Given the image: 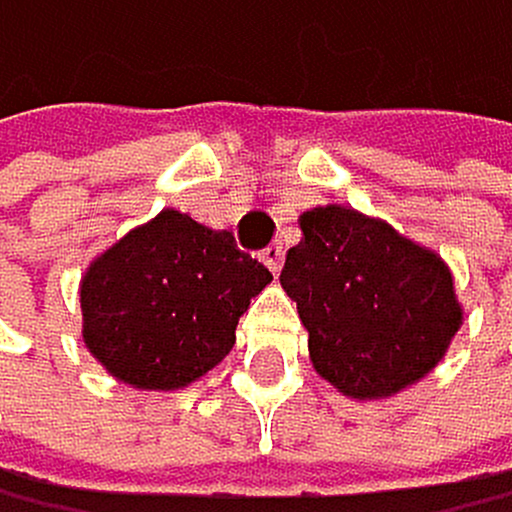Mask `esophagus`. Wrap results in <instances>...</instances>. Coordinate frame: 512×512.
<instances>
[{
	"label": "esophagus",
	"mask_w": 512,
	"mask_h": 512,
	"mask_svg": "<svg viewBox=\"0 0 512 512\" xmlns=\"http://www.w3.org/2000/svg\"><path fill=\"white\" fill-rule=\"evenodd\" d=\"M261 261L268 264L274 274H278L281 271V261H285V248H281V244H268V248L261 251Z\"/></svg>",
	"instance_id": "34e87169"
}]
</instances>
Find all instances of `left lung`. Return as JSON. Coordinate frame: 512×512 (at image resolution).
<instances>
[{"label": "left lung", "instance_id": "obj_1", "mask_svg": "<svg viewBox=\"0 0 512 512\" xmlns=\"http://www.w3.org/2000/svg\"><path fill=\"white\" fill-rule=\"evenodd\" d=\"M281 288L298 301L311 365L352 399H382L443 359L463 308L432 251L348 207L301 214Z\"/></svg>", "mask_w": 512, "mask_h": 512}]
</instances>
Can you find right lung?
I'll use <instances>...</instances> for the list:
<instances>
[{
    "mask_svg": "<svg viewBox=\"0 0 512 512\" xmlns=\"http://www.w3.org/2000/svg\"><path fill=\"white\" fill-rule=\"evenodd\" d=\"M271 281L258 258L180 211H160L83 278V342L116 379L180 389L234 348V328Z\"/></svg>",
    "mask_w": 512,
    "mask_h": 512,
    "instance_id": "right-lung-1",
    "label": "right lung"
}]
</instances>
